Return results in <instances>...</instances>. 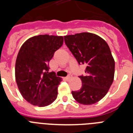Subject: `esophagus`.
I'll use <instances>...</instances> for the list:
<instances>
[{
  "instance_id": "1",
  "label": "esophagus",
  "mask_w": 133,
  "mask_h": 133,
  "mask_svg": "<svg viewBox=\"0 0 133 133\" xmlns=\"http://www.w3.org/2000/svg\"><path fill=\"white\" fill-rule=\"evenodd\" d=\"M71 77H72V76H71V75H68V76H67V77H66L65 79L66 80V81H69V80L70 79V78H71Z\"/></svg>"
}]
</instances>
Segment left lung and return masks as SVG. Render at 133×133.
<instances>
[{"label": "left lung", "mask_w": 133, "mask_h": 133, "mask_svg": "<svg viewBox=\"0 0 133 133\" xmlns=\"http://www.w3.org/2000/svg\"><path fill=\"white\" fill-rule=\"evenodd\" d=\"M64 43L79 64H84L86 75H81L82 87L72 91L82 104H92L107 93L114 79L115 61L106 41L89 32L64 36Z\"/></svg>", "instance_id": "left-lung-1"}]
</instances>
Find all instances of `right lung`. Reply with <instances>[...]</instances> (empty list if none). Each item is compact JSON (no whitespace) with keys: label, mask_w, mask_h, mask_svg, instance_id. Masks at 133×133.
I'll return each instance as SVG.
<instances>
[{"label":"right lung","mask_w":133,"mask_h":133,"mask_svg":"<svg viewBox=\"0 0 133 133\" xmlns=\"http://www.w3.org/2000/svg\"><path fill=\"white\" fill-rule=\"evenodd\" d=\"M63 44V36L38 35L27 40L20 49L15 77L21 95L30 104L43 107L56 100L61 78L49 72V63Z\"/></svg>","instance_id":"right-lung-1"}]
</instances>
